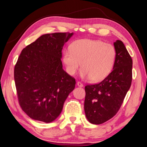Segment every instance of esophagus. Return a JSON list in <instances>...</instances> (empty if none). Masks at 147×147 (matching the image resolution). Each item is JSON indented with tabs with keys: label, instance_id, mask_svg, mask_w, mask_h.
Here are the masks:
<instances>
[{
	"label": "esophagus",
	"instance_id": "1",
	"mask_svg": "<svg viewBox=\"0 0 147 147\" xmlns=\"http://www.w3.org/2000/svg\"><path fill=\"white\" fill-rule=\"evenodd\" d=\"M77 85H78V86H79V87H83V84L82 83L79 82V81H78V82H77Z\"/></svg>",
	"mask_w": 147,
	"mask_h": 147
}]
</instances>
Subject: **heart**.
I'll use <instances>...</instances> for the list:
<instances>
[{
    "label": "heart",
    "mask_w": 147,
    "mask_h": 147,
    "mask_svg": "<svg viewBox=\"0 0 147 147\" xmlns=\"http://www.w3.org/2000/svg\"><path fill=\"white\" fill-rule=\"evenodd\" d=\"M116 59L113 45L97 40H77L63 53V62L69 75H74L81 64V78L94 82H99L109 75Z\"/></svg>",
    "instance_id": "1"
}]
</instances>
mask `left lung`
<instances>
[{"mask_svg": "<svg viewBox=\"0 0 147 147\" xmlns=\"http://www.w3.org/2000/svg\"><path fill=\"white\" fill-rule=\"evenodd\" d=\"M117 59L113 69L98 84L85 86V109L90 123L101 124L117 113L132 80V59L123 42L114 43Z\"/></svg>", "mask_w": 147, "mask_h": 147, "instance_id": "obj_1", "label": "left lung"}]
</instances>
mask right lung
Listing matches in <instances>:
<instances>
[{
  "label": "right lung",
  "mask_w": 147,
  "mask_h": 147,
  "mask_svg": "<svg viewBox=\"0 0 147 147\" xmlns=\"http://www.w3.org/2000/svg\"><path fill=\"white\" fill-rule=\"evenodd\" d=\"M74 33L41 36L22 50L14 68L19 103L32 119L53 122L59 116L76 79L62 68V50Z\"/></svg>",
  "instance_id": "obj_1"
}]
</instances>
